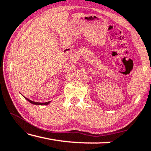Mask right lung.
I'll return each instance as SVG.
<instances>
[{
  "mask_svg": "<svg viewBox=\"0 0 151 151\" xmlns=\"http://www.w3.org/2000/svg\"><path fill=\"white\" fill-rule=\"evenodd\" d=\"M25 99L27 101H29V102L30 103H32V104H36V105H47V104H49V102H44V103H40V102H33V101H32V100H29L28 98H25Z\"/></svg>",
  "mask_w": 151,
  "mask_h": 151,
  "instance_id": "add662e5",
  "label": "right lung"
}]
</instances>
